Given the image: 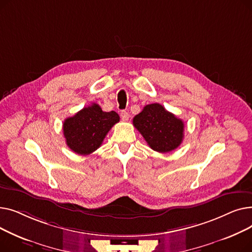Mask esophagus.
<instances>
[{
	"mask_svg": "<svg viewBox=\"0 0 252 252\" xmlns=\"http://www.w3.org/2000/svg\"><path fill=\"white\" fill-rule=\"evenodd\" d=\"M121 117H122L123 121H127L128 117H129V114H128L126 111L123 110V111L121 112Z\"/></svg>",
	"mask_w": 252,
	"mask_h": 252,
	"instance_id": "34e87169",
	"label": "esophagus"
}]
</instances>
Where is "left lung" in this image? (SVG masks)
I'll return each instance as SVG.
<instances>
[{"mask_svg": "<svg viewBox=\"0 0 252 252\" xmlns=\"http://www.w3.org/2000/svg\"><path fill=\"white\" fill-rule=\"evenodd\" d=\"M134 126L154 151L177 149L184 138V123L158 103L148 104L133 119Z\"/></svg>", "mask_w": 252, "mask_h": 252, "instance_id": "8db88e82", "label": "left lung"}]
</instances>
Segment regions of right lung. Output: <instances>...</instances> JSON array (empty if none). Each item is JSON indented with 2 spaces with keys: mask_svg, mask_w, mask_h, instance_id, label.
<instances>
[{
  "mask_svg": "<svg viewBox=\"0 0 252 252\" xmlns=\"http://www.w3.org/2000/svg\"><path fill=\"white\" fill-rule=\"evenodd\" d=\"M119 122L115 111L105 112L93 103L63 123V134L67 146L75 153L88 155L97 150L110 128Z\"/></svg>",
  "mask_w": 252,
  "mask_h": 252,
  "instance_id": "obj_1",
  "label": "right lung"
}]
</instances>
